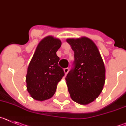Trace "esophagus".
Listing matches in <instances>:
<instances>
[{
	"mask_svg": "<svg viewBox=\"0 0 126 126\" xmlns=\"http://www.w3.org/2000/svg\"><path fill=\"white\" fill-rule=\"evenodd\" d=\"M68 71H69V68H64V74H65V75H66V74H68Z\"/></svg>",
	"mask_w": 126,
	"mask_h": 126,
	"instance_id": "esophagus-1",
	"label": "esophagus"
}]
</instances>
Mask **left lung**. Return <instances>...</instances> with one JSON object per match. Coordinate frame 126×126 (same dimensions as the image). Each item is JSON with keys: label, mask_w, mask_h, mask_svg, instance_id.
Returning <instances> with one entry per match:
<instances>
[{"label": "left lung", "mask_w": 126, "mask_h": 126, "mask_svg": "<svg viewBox=\"0 0 126 126\" xmlns=\"http://www.w3.org/2000/svg\"><path fill=\"white\" fill-rule=\"evenodd\" d=\"M74 51V62L65 80L71 98L87 105L98 98L105 81V68L95 44L87 37L68 39Z\"/></svg>", "instance_id": "1"}]
</instances>
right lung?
Instances as JSON below:
<instances>
[{
  "label": "right lung",
  "mask_w": 126,
  "mask_h": 126,
  "mask_svg": "<svg viewBox=\"0 0 126 126\" xmlns=\"http://www.w3.org/2000/svg\"><path fill=\"white\" fill-rule=\"evenodd\" d=\"M61 40L48 36L39 44L28 67L26 76L27 91L33 99L44 101L55 93L57 84L64 75L58 65L56 52Z\"/></svg>",
  "instance_id": "1"
}]
</instances>
